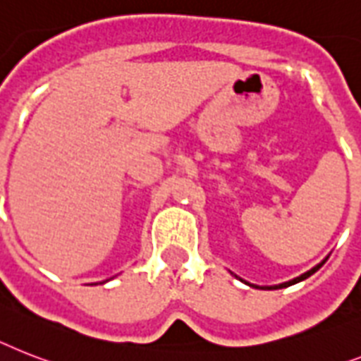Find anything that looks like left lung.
<instances>
[{
	"mask_svg": "<svg viewBox=\"0 0 361 361\" xmlns=\"http://www.w3.org/2000/svg\"><path fill=\"white\" fill-rule=\"evenodd\" d=\"M324 263V262H323ZM323 263H319L317 267H313L312 271H307V272H304L302 276H298V278H295V280H291V282H286V283H280V286H274V287H262V289H282V287H287V286H293V283H297V282H302V280H306L307 276H312L313 272L315 271H319V269H321V267H323Z\"/></svg>",
	"mask_w": 361,
	"mask_h": 361,
	"instance_id": "obj_1",
	"label": "left lung"
}]
</instances>
